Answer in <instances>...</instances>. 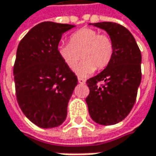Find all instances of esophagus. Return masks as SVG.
<instances>
[{
	"label": "esophagus",
	"instance_id": "obj_1",
	"mask_svg": "<svg viewBox=\"0 0 156 156\" xmlns=\"http://www.w3.org/2000/svg\"><path fill=\"white\" fill-rule=\"evenodd\" d=\"M78 83H79V84H85V83H86V80H85L84 78H78Z\"/></svg>",
	"mask_w": 156,
	"mask_h": 156
}]
</instances>
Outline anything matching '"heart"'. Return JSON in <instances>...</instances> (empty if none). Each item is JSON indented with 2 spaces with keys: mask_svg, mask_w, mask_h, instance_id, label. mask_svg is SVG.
<instances>
[{
  "mask_svg": "<svg viewBox=\"0 0 156 156\" xmlns=\"http://www.w3.org/2000/svg\"><path fill=\"white\" fill-rule=\"evenodd\" d=\"M58 54L66 66L72 69L80 60L83 61L76 68L79 76H87L96 69H105L112 59L114 44L111 38L100 34L98 30L84 28L74 32L69 43H60L57 48Z\"/></svg>",
  "mask_w": 156,
  "mask_h": 156,
  "instance_id": "heart-1",
  "label": "heart"
}]
</instances>
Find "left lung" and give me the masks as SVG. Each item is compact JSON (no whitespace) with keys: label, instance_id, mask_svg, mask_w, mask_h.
I'll use <instances>...</instances> for the list:
<instances>
[{"label":"left lung","instance_id":"obj_1","mask_svg":"<svg viewBox=\"0 0 156 156\" xmlns=\"http://www.w3.org/2000/svg\"><path fill=\"white\" fill-rule=\"evenodd\" d=\"M92 25L108 33L114 53L107 68L87 80L89 95L86 102L96 123L111 126L124 120L135 105L142 78L141 51L134 36L124 26L110 21ZM99 82L104 84L99 85Z\"/></svg>","mask_w":156,"mask_h":156}]
</instances>
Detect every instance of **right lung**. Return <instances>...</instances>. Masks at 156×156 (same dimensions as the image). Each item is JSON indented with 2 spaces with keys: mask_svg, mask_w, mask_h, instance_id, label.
Here are the masks:
<instances>
[{
  "mask_svg": "<svg viewBox=\"0 0 156 156\" xmlns=\"http://www.w3.org/2000/svg\"><path fill=\"white\" fill-rule=\"evenodd\" d=\"M74 25L44 21L20 41L13 67L16 98L23 114L36 126L52 128L67 117L78 78L59 58L62 34Z\"/></svg>",
  "mask_w": 156,
  "mask_h": 156,
  "instance_id": "right-lung-1",
  "label": "right lung"
}]
</instances>
